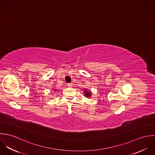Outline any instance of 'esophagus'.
<instances>
[{
    "instance_id": "1",
    "label": "esophagus",
    "mask_w": 155,
    "mask_h": 155,
    "mask_svg": "<svg viewBox=\"0 0 155 155\" xmlns=\"http://www.w3.org/2000/svg\"><path fill=\"white\" fill-rule=\"evenodd\" d=\"M67 86H68V87H72V85H71V84H67Z\"/></svg>"
}]
</instances>
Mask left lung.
<instances>
[{"instance_id": "obj_1", "label": "left lung", "mask_w": 155, "mask_h": 155, "mask_svg": "<svg viewBox=\"0 0 155 155\" xmlns=\"http://www.w3.org/2000/svg\"><path fill=\"white\" fill-rule=\"evenodd\" d=\"M84 93L85 96L87 98H90L91 97L92 93H91V91L90 90H88L87 89H84Z\"/></svg>"}]
</instances>
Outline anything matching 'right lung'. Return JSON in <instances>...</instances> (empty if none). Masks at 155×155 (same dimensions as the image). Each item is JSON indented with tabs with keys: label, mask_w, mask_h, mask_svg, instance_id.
Returning a JSON list of instances; mask_svg holds the SVG:
<instances>
[{
	"label": "right lung",
	"mask_w": 155,
	"mask_h": 155,
	"mask_svg": "<svg viewBox=\"0 0 155 155\" xmlns=\"http://www.w3.org/2000/svg\"><path fill=\"white\" fill-rule=\"evenodd\" d=\"M54 91H56V89H54Z\"/></svg>",
	"instance_id": "1"
}]
</instances>
